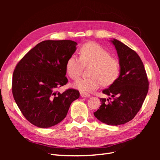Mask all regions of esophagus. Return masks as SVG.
I'll return each mask as SVG.
<instances>
[{"label": "esophagus", "instance_id": "esophagus-1", "mask_svg": "<svg viewBox=\"0 0 160 160\" xmlns=\"http://www.w3.org/2000/svg\"><path fill=\"white\" fill-rule=\"evenodd\" d=\"M80 95L82 97V98H86V97L89 96V95L88 93H84V92H80Z\"/></svg>", "mask_w": 160, "mask_h": 160}]
</instances>
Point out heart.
I'll return each mask as SVG.
<instances>
[{
  "label": "heart",
  "instance_id": "heart-1",
  "mask_svg": "<svg viewBox=\"0 0 160 160\" xmlns=\"http://www.w3.org/2000/svg\"><path fill=\"white\" fill-rule=\"evenodd\" d=\"M91 65L89 78H81L75 81L73 87L84 93L113 83L119 74V62L103 47L95 42L85 43L81 47L79 58L71 55L67 61L65 71L71 79L76 80L81 75L83 66Z\"/></svg>",
  "mask_w": 160,
  "mask_h": 160
}]
</instances>
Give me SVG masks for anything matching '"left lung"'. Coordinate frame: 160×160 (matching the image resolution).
I'll return each instance as SVG.
<instances>
[{"label":"left lung","mask_w":160,"mask_h":160,"mask_svg":"<svg viewBox=\"0 0 160 160\" xmlns=\"http://www.w3.org/2000/svg\"><path fill=\"white\" fill-rule=\"evenodd\" d=\"M119 59L120 74L103 93L111 98H100L101 105L93 113L100 122L111 125L124 124L133 119L141 109L149 89L143 62L135 51L117 39L111 41Z\"/></svg>","instance_id":"1"}]
</instances>
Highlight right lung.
Returning <instances> with one entry per match:
<instances>
[{
	"mask_svg": "<svg viewBox=\"0 0 160 160\" xmlns=\"http://www.w3.org/2000/svg\"><path fill=\"white\" fill-rule=\"evenodd\" d=\"M73 41H44L28 51L19 61L12 75L13 98L21 113L37 127L47 128L66 117L79 92L68 89L61 93L57 88L66 85L65 65L75 52Z\"/></svg>",
	"mask_w": 160,
	"mask_h": 160,
	"instance_id": "obj_1",
	"label": "right lung"
}]
</instances>
